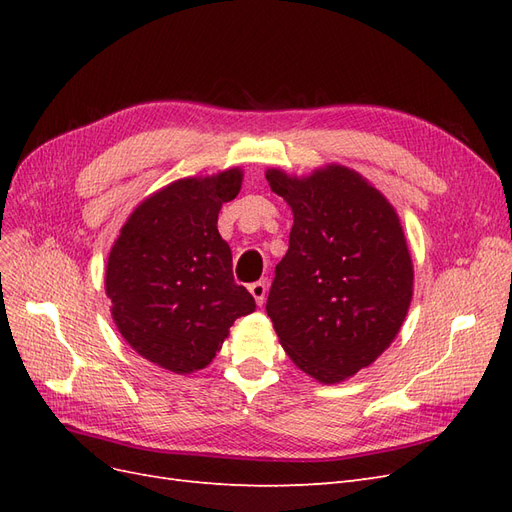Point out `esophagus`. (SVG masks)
I'll return each instance as SVG.
<instances>
[{
    "instance_id": "obj_1",
    "label": "esophagus",
    "mask_w": 512,
    "mask_h": 512,
    "mask_svg": "<svg viewBox=\"0 0 512 512\" xmlns=\"http://www.w3.org/2000/svg\"><path fill=\"white\" fill-rule=\"evenodd\" d=\"M267 290H269V282H267V280H258V282L250 284V292H252V297L256 299V303H258V305L265 303Z\"/></svg>"
}]
</instances>
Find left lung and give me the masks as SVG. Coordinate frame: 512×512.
Returning <instances> with one entry per match:
<instances>
[{"label": "left lung", "mask_w": 512, "mask_h": 512, "mask_svg": "<svg viewBox=\"0 0 512 512\" xmlns=\"http://www.w3.org/2000/svg\"><path fill=\"white\" fill-rule=\"evenodd\" d=\"M292 207L288 252L275 267L267 314L292 363L333 384L391 346L412 299V260L395 209L354 170L307 179L267 170Z\"/></svg>", "instance_id": "8db88e82"}]
</instances>
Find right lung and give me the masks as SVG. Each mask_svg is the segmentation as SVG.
I'll return each instance as SVG.
<instances>
[{
	"mask_svg": "<svg viewBox=\"0 0 512 512\" xmlns=\"http://www.w3.org/2000/svg\"><path fill=\"white\" fill-rule=\"evenodd\" d=\"M241 170L179 179L138 205L106 265V294L123 339L175 374L211 363L232 322L256 309L235 282L218 232L222 203L241 190Z\"/></svg>",
	"mask_w": 512,
	"mask_h": 512,
	"instance_id": "obj_1",
	"label": "right lung"
}]
</instances>
